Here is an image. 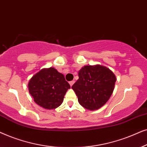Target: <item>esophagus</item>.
<instances>
[{
  "label": "esophagus",
  "instance_id": "esophagus-1",
  "mask_svg": "<svg viewBox=\"0 0 147 147\" xmlns=\"http://www.w3.org/2000/svg\"><path fill=\"white\" fill-rule=\"evenodd\" d=\"M74 83H75V81H70V82H69V84H70V87H72V85H73Z\"/></svg>",
  "mask_w": 147,
  "mask_h": 147
}]
</instances>
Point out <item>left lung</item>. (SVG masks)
<instances>
[{"instance_id":"1","label":"left lung","mask_w":147,"mask_h":147,"mask_svg":"<svg viewBox=\"0 0 147 147\" xmlns=\"http://www.w3.org/2000/svg\"><path fill=\"white\" fill-rule=\"evenodd\" d=\"M116 81V76L108 68L85 66L79 70V79L72 89L82 106L89 110H96L109 100Z\"/></svg>"}]
</instances>
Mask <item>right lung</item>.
Wrapping results in <instances>:
<instances>
[{"mask_svg": "<svg viewBox=\"0 0 147 147\" xmlns=\"http://www.w3.org/2000/svg\"><path fill=\"white\" fill-rule=\"evenodd\" d=\"M28 88L37 104L43 108L53 109L62 104L70 86L62 73L50 67L43 68L33 76Z\"/></svg>", "mask_w": 147, "mask_h": 147, "instance_id": "obj_1", "label": "right lung"}]
</instances>
